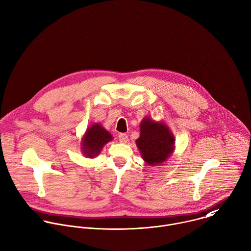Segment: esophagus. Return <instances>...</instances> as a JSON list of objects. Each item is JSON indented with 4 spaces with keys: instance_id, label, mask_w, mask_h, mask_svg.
<instances>
[{
    "instance_id": "34e87169",
    "label": "esophagus",
    "mask_w": 251,
    "mask_h": 251,
    "mask_svg": "<svg viewBox=\"0 0 251 251\" xmlns=\"http://www.w3.org/2000/svg\"><path fill=\"white\" fill-rule=\"evenodd\" d=\"M119 140L122 143H126L128 140V136L126 133H120L119 134Z\"/></svg>"
}]
</instances>
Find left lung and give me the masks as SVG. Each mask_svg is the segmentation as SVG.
Listing matches in <instances>:
<instances>
[{"instance_id":"left-lung-1","label":"left lung","mask_w":251,"mask_h":251,"mask_svg":"<svg viewBox=\"0 0 251 251\" xmlns=\"http://www.w3.org/2000/svg\"><path fill=\"white\" fill-rule=\"evenodd\" d=\"M140 155L148 166L166 162L175 150V137L163 122L145 117L140 123V136L135 141Z\"/></svg>"}]
</instances>
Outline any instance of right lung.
Returning <instances> with one entry per match:
<instances>
[{
	"instance_id": "right-lung-1",
	"label": "right lung",
	"mask_w": 251,
	"mask_h": 251,
	"mask_svg": "<svg viewBox=\"0 0 251 251\" xmlns=\"http://www.w3.org/2000/svg\"><path fill=\"white\" fill-rule=\"evenodd\" d=\"M113 140V135L100 124L95 123L87 127L81 138V152L86 158L93 159L98 156L104 145Z\"/></svg>"
}]
</instances>
